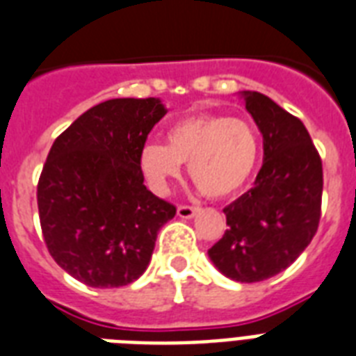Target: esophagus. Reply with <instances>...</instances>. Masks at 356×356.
Masks as SVG:
<instances>
[{"label": "esophagus", "mask_w": 356, "mask_h": 356, "mask_svg": "<svg viewBox=\"0 0 356 356\" xmlns=\"http://www.w3.org/2000/svg\"><path fill=\"white\" fill-rule=\"evenodd\" d=\"M197 212H200V209H197V207H190V205H179L177 207V216L183 218V220H190V218H194Z\"/></svg>", "instance_id": "obj_1"}]
</instances>
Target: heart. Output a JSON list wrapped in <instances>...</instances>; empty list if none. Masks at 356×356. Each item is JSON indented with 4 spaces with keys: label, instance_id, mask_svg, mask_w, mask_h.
Returning <instances> with one entry per match:
<instances>
[{
    "label": "heart",
    "instance_id": "obj_1",
    "mask_svg": "<svg viewBox=\"0 0 356 356\" xmlns=\"http://www.w3.org/2000/svg\"><path fill=\"white\" fill-rule=\"evenodd\" d=\"M168 144L149 142L140 153V166L151 186L164 192L188 162L192 183L207 197H227L253 175L260 155L257 129L242 118L194 114L168 129Z\"/></svg>",
    "mask_w": 356,
    "mask_h": 356
}]
</instances>
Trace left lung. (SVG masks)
<instances>
[{
	"label": "left lung",
	"mask_w": 356,
	"mask_h": 356,
	"mask_svg": "<svg viewBox=\"0 0 356 356\" xmlns=\"http://www.w3.org/2000/svg\"><path fill=\"white\" fill-rule=\"evenodd\" d=\"M242 96L264 138V162L253 188L223 209L229 227L209 257L229 279L259 282L286 270L314 238L323 168L301 120L260 92Z\"/></svg>",
	"instance_id": "obj_1"
}]
</instances>
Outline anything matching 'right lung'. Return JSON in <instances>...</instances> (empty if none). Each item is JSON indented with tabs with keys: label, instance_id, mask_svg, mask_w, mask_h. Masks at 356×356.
<instances>
[{
	"label": "right lung",
	"instance_id": "1",
	"mask_svg": "<svg viewBox=\"0 0 356 356\" xmlns=\"http://www.w3.org/2000/svg\"><path fill=\"white\" fill-rule=\"evenodd\" d=\"M166 114L156 97L108 99L53 142L36 201L47 251L92 288L136 281L175 207L145 188L140 153Z\"/></svg>",
	"mask_w": 356,
	"mask_h": 356
}]
</instances>
